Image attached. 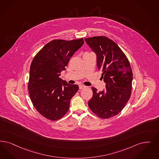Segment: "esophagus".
Returning a JSON list of instances; mask_svg holds the SVG:
<instances>
[{"label": "esophagus", "instance_id": "1", "mask_svg": "<svg viewBox=\"0 0 159 159\" xmlns=\"http://www.w3.org/2000/svg\"><path fill=\"white\" fill-rule=\"evenodd\" d=\"M86 88V86H84V85H82V84L79 85V89H84V88Z\"/></svg>", "mask_w": 159, "mask_h": 159}]
</instances>
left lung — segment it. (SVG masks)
Masks as SVG:
<instances>
[{
  "mask_svg": "<svg viewBox=\"0 0 159 159\" xmlns=\"http://www.w3.org/2000/svg\"><path fill=\"white\" fill-rule=\"evenodd\" d=\"M97 56V66L102 72L106 88L98 91L92 87L90 109L98 117L108 119L119 114L131 95L133 72L127 56L114 41L98 36L84 39Z\"/></svg>",
  "mask_w": 159,
  "mask_h": 159,
  "instance_id": "obj_1",
  "label": "left lung"
}]
</instances>
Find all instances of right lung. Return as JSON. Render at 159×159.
Here are the masks:
<instances>
[{"label":"right lung","instance_id":"right-lung-1","mask_svg":"<svg viewBox=\"0 0 159 159\" xmlns=\"http://www.w3.org/2000/svg\"><path fill=\"white\" fill-rule=\"evenodd\" d=\"M83 43V38L53 39L33 58L28 84L29 95L36 110L49 120L56 121L66 115L71 99L78 91V85L67 83L60 76Z\"/></svg>","mask_w":159,"mask_h":159}]
</instances>
